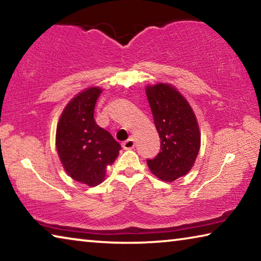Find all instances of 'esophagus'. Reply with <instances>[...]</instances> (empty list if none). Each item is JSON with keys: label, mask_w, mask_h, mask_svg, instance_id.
<instances>
[{"label": "esophagus", "mask_w": 261, "mask_h": 261, "mask_svg": "<svg viewBox=\"0 0 261 261\" xmlns=\"http://www.w3.org/2000/svg\"><path fill=\"white\" fill-rule=\"evenodd\" d=\"M135 140H134V138H129L127 140H125L124 143L122 144V146H123V148L124 149H132L135 147Z\"/></svg>", "instance_id": "esophagus-1"}]
</instances>
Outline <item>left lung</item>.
Listing matches in <instances>:
<instances>
[{
	"instance_id": "8db88e82",
	"label": "left lung",
	"mask_w": 261,
	"mask_h": 261,
	"mask_svg": "<svg viewBox=\"0 0 261 261\" xmlns=\"http://www.w3.org/2000/svg\"><path fill=\"white\" fill-rule=\"evenodd\" d=\"M146 95L161 140V151L147 160L149 170L165 182L187 175L200 148V132L191 106L169 84L146 87Z\"/></svg>"
}]
</instances>
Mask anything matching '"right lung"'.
<instances>
[{"label":"right lung","mask_w":261,"mask_h":261,"mask_svg":"<svg viewBox=\"0 0 261 261\" xmlns=\"http://www.w3.org/2000/svg\"><path fill=\"white\" fill-rule=\"evenodd\" d=\"M101 88L90 87L65 106L56 127L60 160L72 179L95 187L105 179L106 168L113 165L121 145L94 120V107Z\"/></svg>","instance_id":"1"}]
</instances>
